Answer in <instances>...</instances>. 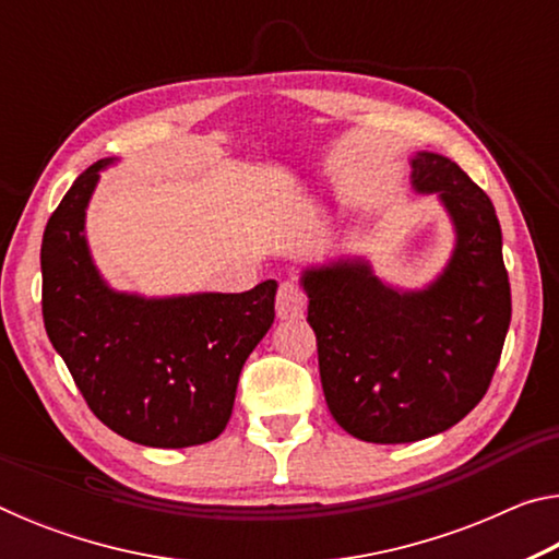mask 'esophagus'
Returning a JSON list of instances; mask_svg holds the SVG:
<instances>
[{
  "instance_id": "34e87169",
  "label": "esophagus",
  "mask_w": 559,
  "mask_h": 559,
  "mask_svg": "<svg viewBox=\"0 0 559 559\" xmlns=\"http://www.w3.org/2000/svg\"><path fill=\"white\" fill-rule=\"evenodd\" d=\"M302 306H306V298H302V290L296 283H281L276 296V316L281 320H296L302 316Z\"/></svg>"
}]
</instances>
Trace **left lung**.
I'll return each instance as SVG.
<instances>
[{"mask_svg":"<svg viewBox=\"0 0 559 559\" xmlns=\"http://www.w3.org/2000/svg\"><path fill=\"white\" fill-rule=\"evenodd\" d=\"M412 187L439 194L456 229L441 276L396 290L362 259L302 273L330 414L370 443H409L459 424L493 380L510 325V283L493 202L463 169L416 153Z\"/></svg>","mask_w":559,"mask_h":559,"instance_id":"left-lung-1","label":"left lung"}]
</instances>
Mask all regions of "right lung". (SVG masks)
<instances>
[{
    "label": "right lung",
    "instance_id": "1",
    "mask_svg": "<svg viewBox=\"0 0 559 559\" xmlns=\"http://www.w3.org/2000/svg\"><path fill=\"white\" fill-rule=\"evenodd\" d=\"M110 163L81 173L46 224V335L108 429L143 447H197L229 421L246 357L273 325L278 283L175 298L112 290L83 234L98 173Z\"/></svg>",
    "mask_w": 559,
    "mask_h": 559
}]
</instances>
